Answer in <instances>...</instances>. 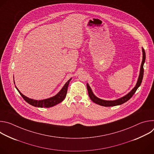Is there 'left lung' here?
<instances>
[{
    "mask_svg": "<svg viewBox=\"0 0 154 154\" xmlns=\"http://www.w3.org/2000/svg\"><path fill=\"white\" fill-rule=\"evenodd\" d=\"M142 51H143V61H142L141 65L140 75L138 77V79L137 85L134 87V88L132 89V90H131L130 93H128L127 94H126L125 96H124L122 97L119 98L118 99H116L115 100H102V99H100L97 97L93 94L88 83H87V85H86L87 90H88V91L89 97L91 99V100L93 102H94V103H96L98 105L103 106H113L121 105V104L126 102L127 100H128L131 97H132L133 95L136 92V91L137 90V89L138 88V87L141 85L142 80H143V75H144L143 66H144V63L145 60H146V53H145L144 49L143 48H142Z\"/></svg>",
    "mask_w": 154,
    "mask_h": 154,
    "instance_id": "8db88e82",
    "label": "left lung"
}]
</instances>
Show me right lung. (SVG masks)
Masks as SVG:
<instances>
[{"mask_svg":"<svg viewBox=\"0 0 154 154\" xmlns=\"http://www.w3.org/2000/svg\"><path fill=\"white\" fill-rule=\"evenodd\" d=\"M71 80V79H70L66 83L64 84L63 87L62 88V89L60 91V92L55 96L46 99H43V100H34L32 99H30L24 95L22 94L19 90L17 88V87L16 86V88L20 94V96L23 97V99L29 104L32 105V106H36V107H45V108H49L51 106H53L60 102H61L64 98L66 97V96L67 94V91H68V87L69 83V82Z\"/></svg>","mask_w":154,"mask_h":154,"instance_id":"add662e5","label":"right lung"}]
</instances>
